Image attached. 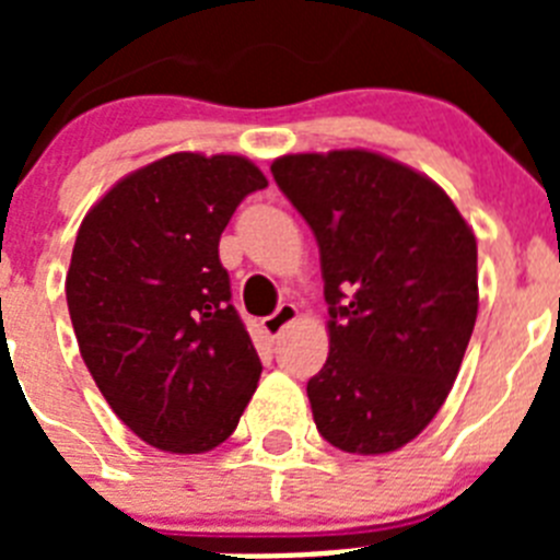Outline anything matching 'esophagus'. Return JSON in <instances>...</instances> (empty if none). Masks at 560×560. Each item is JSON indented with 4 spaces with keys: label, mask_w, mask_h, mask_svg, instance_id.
Instances as JSON below:
<instances>
[{
    "label": "esophagus",
    "mask_w": 560,
    "mask_h": 560,
    "mask_svg": "<svg viewBox=\"0 0 560 560\" xmlns=\"http://www.w3.org/2000/svg\"><path fill=\"white\" fill-rule=\"evenodd\" d=\"M294 319H296V305L283 303V305H280V308L275 311V314L266 316V319H264V330L269 336H280L285 328H289L291 323H294Z\"/></svg>",
    "instance_id": "obj_1"
}]
</instances>
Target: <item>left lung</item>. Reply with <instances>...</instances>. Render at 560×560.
<instances>
[{"label": "left lung", "mask_w": 560, "mask_h": 560, "mask_svg": "<svg viewBox=\"0 0 560 560\" xmlns=\"http://www.w3.org/2000/svg\"><path fill=\"white\" fill-rule=\"evenodd\" d=\"M319 244L330 353L308 381L330 446L387 454L432 423L479 308L477 237L429 176L345 148L271 162Z\"/></svg>", "instance_id": "8db88e82"}]
</instances>
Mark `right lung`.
Segmentation results:
<instances>
[{"label": "right lung", "mask_w": 560, "mask_h": 560, "mask_svg": "<svg viewBox=\"0 0 560 560\" xmlns=\"http://www.w3.org/2000/svg\"><path fill=\"white\" fill-rule=\"evenodd\" d=\"M269 185L235 153H171L128 173L86 212L67 271L69 319L114 415L148 446H221L260 378L219 241Z\"/></svg>", "instance_id": "right-lung-1"}]
</instances>
